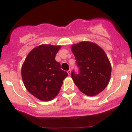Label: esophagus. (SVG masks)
<instances>
[{"label": "esophagus", "mask_w": 132, "mask_h": 132, "mask_svg": "<svg viewBox=\"0 0 132 132\" xmlns=\"http://www.w3.org/2000/svg\"><path fill=\"white\" fill-rule=\"evenodd\" d=\"M67 72H68V73L69 76H70V74H71V70H68Z\"/></svg>", "instance_id": "34e87169"}]
</instances>
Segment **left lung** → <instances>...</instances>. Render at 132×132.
Wrapping results in <instances>:
<instances>
[{"label":"left lung","mask_w":132,"mask_h":132,"mask_svg":"<svg viewBox=\"0 0 132 132\" xmlns=\"http://www.w3.org/2000/svg\"><path fill=\"white\" fill-rule=\"evenodd\" d=\"M78 73L73 70L71 76L79 89L88 96H94L107 86L111 75V66L103 49L93 43L84 41L73 45Z\"/></svg>","instance_id":"obj_1"}]
</instances>
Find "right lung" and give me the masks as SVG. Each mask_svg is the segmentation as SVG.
<instances>
[{"instance_id": "obj_1", "label": "right lung", "mask_w": 132, "mask_h": 132, "mask_svg": "<svg viewBox=\"0 0 132 132\" xmlns=\"http://www.w3.org/2000/svg\"><path fill=\"white\" fill-rule=\"evenodd\" d=\"M60 46L42 45L34 48L26 57L22 68L25 87L31 94L43 101L57 95L62 81L68 76L55 60Z\"/></svg>"}]
</instances>
